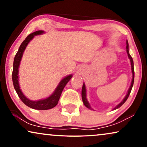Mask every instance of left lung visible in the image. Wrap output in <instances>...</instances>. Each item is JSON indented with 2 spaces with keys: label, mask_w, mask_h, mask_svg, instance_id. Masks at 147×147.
Instances as JSON below:
<instances>
[{
  "label": "left lung",
  "mask_w": 147,
  "mask_h": 147,
  "mask_svg": "<svg viewBox=\"0 0 147 147\" xmlns=\"http://www.w3.org/2000/svg\"><path fill=\"white\" fill-rule=\"evenodd\" d=\"M126 53L128 54V57L129 58L130 61V65H131V70H132V81H131V84H130V86L129 88H128L127 94L125 96V97L124 98V99L122 100V101L121 102H120L118 105H116L115 107L112 108V110H114L116 109H118L119 108L120 106H122V105H123V104L126 101V100L128 99V96H129L130 92H131V90L132 88V86H133L134 84V62H133V59L131 56H130V53H129V45H128V41H126ZM82 101H83V103L84 105H85L86 107H87L88 108H89L90 110H93L92 108L90 106V104L89 102H88V100H87V94H86V85L85 83L84 82L83 84V86H82Z\"/></svg>",
  "instance_id": "obj_1"
}]
</instances>
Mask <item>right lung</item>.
Here are the masks:
<instances>
[{
	"mask_svg": "<svg viewBox=\"0 0 147 147\" xmlns=\"http://www.w3.org/2000/svg\"><path fill=\"white\" fill-rule=\"evenodd\" d=\"M45 33L43 31H37L34 32L33 33H31L29 35H28L26 39L23 41V43L21 44L20 47L19 48L17 54L15 55V59H14L13 62V74H12V78H13V86L15 88V91L20 98V99L22 100L25 105L29 106V108H33V109L35 110H49L55 107L57 105L58 102H59V98L61 96V94L63 91V88H65L66 84L67 82L71 79L73 74H70L65 77H64L61 81L59 82V84H58L57 87L54 90V92L52 93L47 98H43V99L38 100H31L29 99V98L26 97L24 95V94L22 92L19 85V68L20 66V63H21V61L22 57H23V55L24 53V51L27 47L28 44L29 42L33 39L34 37L36 35H41Z\"/></svg>",
	"mask_w": 147,
	"mask_h": 147,
	"instance_id": "right-lung-1",
	"label": "right lung"
}]
</instances>
